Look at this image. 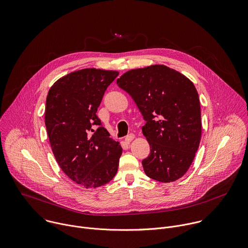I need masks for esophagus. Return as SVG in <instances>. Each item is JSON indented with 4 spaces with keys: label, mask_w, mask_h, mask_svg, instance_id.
Here are the masks:
<instances>
[{
    "label": "esophagus",
    "mask_w": 248,
    "mask_h": 248,
    "mask_svg": "<svg viewBox=\"0 0 248 248\" xmlns=\"http://www.w3.org/2000/svg\"><path fill=\"white\" fill-rule=\"evenodd\" d=\"M134 139H135V135H134V134H130V135H128V136L125 138V141H126L127 143H130Z\"/></svg>",
    "instance_id": "obj_1"
}]
</instances>
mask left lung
<instances>
[{"label":"left lung","instance_id":"obj_1","mask_svg":"<svg viewBox=\"0 0 248 248\" xmlns=\"http://www.w3.org/2000/svg\"><path fill=\"white\" fill-rule=\"evenodd\" d=\"M141 112L142 134L151 155L142 160L144 173L170 183L191 165L202 138L201 103L193 83L163 64L131 69L117 80Z\"/></svg>","mask_w":248,"mask_h":248}]
</instances>
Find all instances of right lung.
Instances as JSON below:
<instances>
[{
    "mask_svg": "<svg viewBox=\"0 0 248 248\" xmlns=\"http://www.w3.org/2000/svg\"><path fill=\"white\" fill-rule=\"evenodd\" d=\"M118 71L85 68L71 72L49 89L45 124L56 160L64 174L86 188L108 184L118 170L122 147L101 126L97 108Z\"/></svg>",
    "mask_w": 248,
    "mask_h": 248,
    "instance_id": "right-lung-1",
    "label": "right lung"
}]
</instances>
